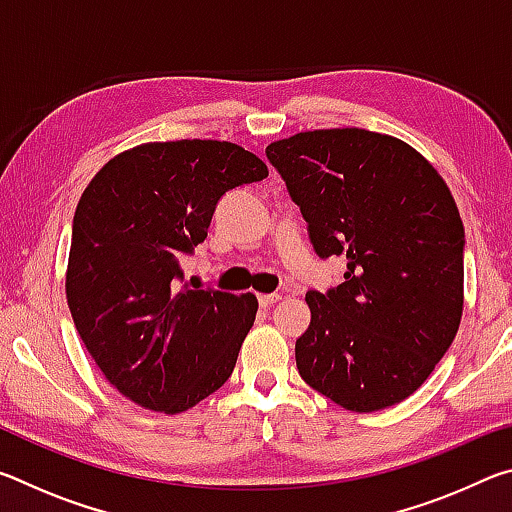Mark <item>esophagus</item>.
I'll use <instances>...</instances> for the list:
<instances>
[{"instance_id":"obj_1","label":"esophagus","mask_w":512,"mask_h":512,"mask_svg":"<svg viewBox=\"0 0 512 512\" xmlns=\"http://www.w3.org/2000/svg\"><path fill=\"white\" fill-rule=\"evenodd\" d=\"M257 300H259V305H262L264 309H268L271 305H275L277 300H282V296H280V293H259Z\"/></svg>"}]
</instances>
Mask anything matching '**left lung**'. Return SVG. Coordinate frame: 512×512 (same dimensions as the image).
<instances>
[{"instance_id": "obj_1", "label": "left lung", "mask_w": 512, "mask_h": 512, "mask_svg": "<svg viewBox=\"0 0 512 512\" xmlns=\"http://www.w3.org/2000/svg\"><path fill=\"white\" fill-rule=\"evenodd\" d=\"M320 257L345 255L339 287L307 293L300 377L343 409L406 400L463 316V221L433 164L393 135L320 128L266 146Z\"/></svg>"}]
</instances>
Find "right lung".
<instances>
[{
  "mask_svg": "<svg viewBox=\"0 0 512 512\" xmlns=\"http://www.w3.org/2000/svg\"><path fill=\"white\" fill-rule=\"evenodd\" d=\"M266 176V164L239 144L176 140L121 151L85 187L67 305L103 377L131 402L183 413L235 370L257 298L178 289V259L207 237L228 189Z\"/></svg>",
  "mask_w": 512,
  "mask_h": 512,
  "instance_id": "obj_1",
  "label": "right lung"
}]
</instances>
